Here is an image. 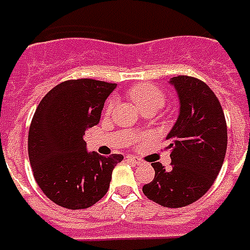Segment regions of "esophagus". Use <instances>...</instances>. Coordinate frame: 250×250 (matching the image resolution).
<instances>
[{"instance_id": "esophagus-1", "label": "esophagus", "mask_w": 250, "mask_h": 250, "mask_svg": "<svg viewBox=\"0 0 250 250\" xmlns=\"http://www.w3.org/2000/svg\"><path fill=\"white\" fill-rule=\"evenodd\" d=\"M127 159H128L130 162L134 163V164H136V166H138V164H140V163H142V160H140L139 158H136V156H127Z\"/></svg>"}]
</instances>
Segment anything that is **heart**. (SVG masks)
I'll return each instance as SVG.
<instances>
[{
    "instance_id": "heart-1",
    "label": "heart",
    "mask_w": 250,
    "mask_h": 250,
    "mask_svg": "<svg viewBox=\"0 0 250 250\" xmlns=\"http://www.w3.org/2000/svg\"><path fill=\"white\" fill-rule=\"evenodd\" d=\"M131 99L143 111L159 110L164 103V94L158 86L152 83H139L128 90ZM112 107V99L107 102L106 111H110Z\"/></svg>"
}]
</instances>
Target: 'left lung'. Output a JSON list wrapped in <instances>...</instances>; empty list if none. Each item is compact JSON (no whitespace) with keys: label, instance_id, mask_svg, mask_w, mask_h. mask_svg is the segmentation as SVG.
I'll use <instances>...</instances> for the list:
<instances>
[{"label":"left lung","instance_id":"left-lung-1","mask_svg":"<svg viewBox=\"0 0 250 250\" xmlns=\"http://www.w3.org/2000/svg\"><path fill=\"white\" fill-rule=\"evenodd\" d=\"M180 114L167 139L171 169L152 163L155 177L143 187L149 200L167 208L186 207L204 196L219 175L228 134L223 107L209 86L188 75L171 79Z\"/></svg>","mask_w":250,"mask_h":250}]
</instances>
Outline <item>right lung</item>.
<instances>
[{
  "label": "right lung",
  "instance_id": "obj_1",
  "mask_svg": "<svg viewBox=\"0 0 250 250\" xmlns=\"http://www.w3.org/2000/svg\"><path fill=\"white\" fill-rule=\"evenodd\" d=\"M115 83L70 79L42 98L31 119L27 151L37 184L50 200L84 209L106 195L123 155L87 152L84 132L97 125Z\"/></svg>",
  "mask_w": 250,
  "mask_h": 250
}]
</instances>
